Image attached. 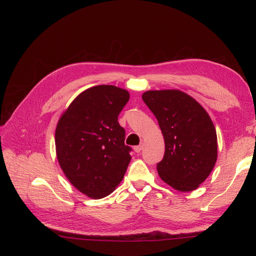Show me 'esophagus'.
I'll return each mask as SVG.
<instances>
[{
	"label": "esophagus",
	"mask_w": 256,
	"mask_h": 256,
	"mask_svg": "<svg viewBox=\"0 0 256 256\" xmlns=\"http://www.w3.org/2000/svg\"><path fill=\"white\" fill-rule=\"evenodd\" d=\"M143 148H144V145H143V144H140V145H138V146L134 147V152H140Z\"/></svg>",
	"instance_id": "esophagus-1"
}]
</instances>
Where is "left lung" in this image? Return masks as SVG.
Listing matches in <instances>:
<instances>
[{
  "instance_id": "left-lung-1",
  "label": "left lung",
  "mask_w": 256,
  "mask_h": 256,
  "mask_svg": "<svg viewBox=\"0 0 256 256\" xmlns=\"http://www.w3.org/2000/svg\"><path fill=\"white\" fill-rule=\"evenodd\" d=\"M142 98L164 138V156L157 164L161 180L178 191L196 190L216 161V134L210 118L180 90H148Z\"/></svg>"
}]
</instances>
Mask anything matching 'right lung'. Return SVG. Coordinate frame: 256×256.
<instances>
[{
  "mask_svg": "<svg viewBox=\"0 0 256 256\" xmlns=\"http://www.w3.org/2000/svg\"><path fill=\"white\" fill-rule=\"evenodd\" d=\"M129 92L114 85H97L76 97L56 130L58 164L74 187L92 198L113 192L131 160L118 115Z\"/></svg>",
  "mask_w": 256,
  "mask_h": 256,
  "instance_id": "right-lung-1",
  "label": "right lung"
}]
</instances>
